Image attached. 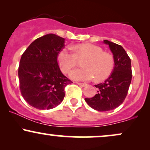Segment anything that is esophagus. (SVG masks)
Here are the masks:
<instances>
[{
    "label": "esophagus",
    "instance_id": "1",
    "mask_svg": "<svg viewBox=\"0 0 150 150\" xmlns=\"http://www.w3.org/2000/svg\"><path fill=\"white\" fill-rule=\"evenodd\" d=\"M77 84L78 85L81 86V87H85V86H87V84H85V83H82V82H77Z\"/></svg>",
    "mask_w": 150,
    "mask_h": 150
}]
</instances>
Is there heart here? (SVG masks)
<instances>
[{"instance_id": "heart-1", "label": "heart", "mask_w": 150, "mask_h": 150, "mask_svg": "<svg viewBox=\"0 0 150 150\" xmlns=\"http://www.w3.org/2000/svg\"><path fill=\"white\" fill-rule=\"evenodd\" d=\"M86 58L82 62L84 68L71 72L72 79L89 81L95 77L98 81L105 80L111 75L114 67V58L110 53L103 51L99 46L92 44H80L63 48L58 53L57 61L64 73H70L77 65V58Z\"/></svg>"}]
</instances>
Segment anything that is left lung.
<instances>
[{
  "label": "left lung",
  "mask_w": 150,
  "mask_h": 150,
  "mask_svg": "<svg viewBox=\"0 0 150 150\" xmlns=\"http://www.w3.org/2000/svg\"><path fill=\"white\" fill-rule=\"evenodd\" d=\"M104 44L109 46L114 58V68L109 77L103 83L95 85L97 94L85 100L91 108L99 111H107L120 106L125 100L132 80L130 58L120 45L108 40Z\"/></svg>",
  "instance_id": "8db88e82"
}]
</instances>
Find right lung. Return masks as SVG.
Masks as SVG:
<instances>
[{
	"instance_id": "obj_1",
	"label": "right lung",
	"mask_w": 150,
	"mask_h": 150,
	"mask_svg": "<svg viewBox=\"0 0 150 150\" xmlns=\"http://www.w3.org/2000/svg\"><path fill=\"white\" fill-rule=\"evenodd\" d=\"M65 39L49 34L34 40L22 55L18 68L24 99L37 109H51L63 101L64 89L72 83L60 70L58 53Z\"/></svg>"
}]
</instances>
